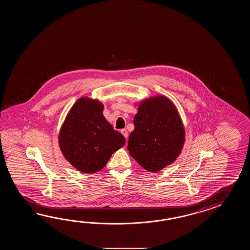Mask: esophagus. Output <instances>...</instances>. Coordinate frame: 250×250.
Returning a JSON list of instances; mask_svg holds the SVG:
<instances>
[{"mask_svg":"<svg viewBox=\"0 0 250 250\" xmlns=\"http://www.w3.org/2000/svg\"><path fill=\"white\" fill-rule=\"evenodd\" d=\"M121 132H122V134H123V136L125 137V138H127V129H125V128H123L122 130H121Z\"/></svg>","mask_w":250,"mask_h":250,"instance_id":"esophagus-1","label":"esophagus"}]
</instances>
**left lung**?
<instances>
[{
	"label": "left lung",
	"mask_w": 250,
	"mask_h": 250,
	"mask_svg": "<svg viewBox=\"0 0 250 250\" xmlns=\"http://www.w3.org/2000/svg\"><path fill=\"white\" fill-rule=\"evenodd\" d=\"M127 150L144 169L156 172L175 161L184 143V127L173 104L165 96L138 106Z\"/></svg>",
	"instance_id": "8db88e82"
}]
</instances>
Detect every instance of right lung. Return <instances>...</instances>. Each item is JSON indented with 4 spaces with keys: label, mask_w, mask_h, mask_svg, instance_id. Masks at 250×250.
<instances>
[{
    "label": "right lung",
    "mask_w": 250,
    "mask_h": 250,
    "mask_svg": "<svg viewBox=\"0 0 250 250\" xmlns=\"http://www.w3.org/2000/svg\"><path fill=\"white\" fill-rule=\"evenodd\" d=\"M103 111L101 103L80 98L60 132L59 144L65 158L85 173L102 170L112 154L125 145V138L107 123Z\"/></svg>",
    "instance_id": "add662e5"
}]
</instances>
